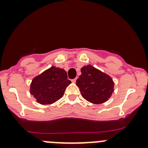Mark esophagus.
<instances>
[{"label":"esophagus","mask_w":148,"mask_h":148,"mask_svg":"<svg viewBox=\"0 0 148 148\" xmlns=\"http://www.w3.org/2000/svg\"><path fill=\"white\" fill-rule=\"evenodd\" d=\"M77 78H75V79H74L71 80V82H72L73 83H75L76 81H77Z\"/></svg>","instance_id":"obj_1"}]
</instances>
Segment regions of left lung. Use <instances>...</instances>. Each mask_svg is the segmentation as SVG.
Returning <instances> with one entry per match:
<instances>
[{
  "mask_svg": "<svg viewBox=\"0 0 148 148\" xmlns=\"http://www.w3.org/2000/svg\"><path fill=\"white\" fill-rule=\"evenodd\" d=\"M81 72L76 83L82 96L88 102L95 104L108 101L114 89L112 78L89 64L82 67Z\"/></svg>",
  "mask_w": 148,
  "mask_h": 148,
  "instance_id": "left-lung-1",
  "label": "left lung"
}]
</instances>
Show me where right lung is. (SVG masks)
<instances>
[{
	"instance_id": "add662e5",
	"label": "right lung",
	"mask_w": 148,
	"mask_h": 148,
	"mask_svg": "<svg viewBox=\"0 0 148 148\" xmlns=\"http://www.w3.org/2000/svg\"><path fill=\"white\" fill-rule=\"evenodd\" d=\"M64 69L55 66L36 76L30 85V94L42 105L51 104L64 96L65 89L71 84Z\"/></svg>"
}]
</instances>
